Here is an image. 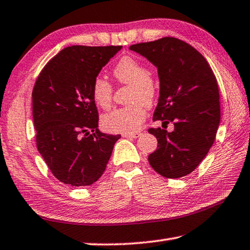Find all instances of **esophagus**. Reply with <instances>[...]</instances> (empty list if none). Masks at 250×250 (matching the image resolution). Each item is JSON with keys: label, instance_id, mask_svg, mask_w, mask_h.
I'll list each match as a JSON object with an SVG mask.
<instances>
[{"label": "esophagus", "instance_id": "1", "mask_svg": "<svg viewBox=\"0 0 250 250\" xmlns=\"http://www.w3.org/2000/svg\"><path fill=\"white\" fill-rule=\"evenodd\" d=\"M141 135L140 132H133V133H124V137L125 138H132V139H135V138H139Z\"/></svg>", "mask_w": 250, "mask_h": 250}]
</instances>
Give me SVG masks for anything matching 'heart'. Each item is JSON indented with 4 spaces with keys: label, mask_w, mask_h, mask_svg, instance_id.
I'll return each instance as SVG.
<instances>
[{
    "label": "heart",
    "mask_w": 250,
    "mask_h": 250,
    "mask_svg": "<svg viewBox=\"0 0 250 250\" xmlns=\"http://www.w3.org/2000/svg\"><path fill=\"white\" fill-rule=\"evenodd\" d=\"M113 75L120 83L130 84L129 101L132 104L117 108L103 119L104 128L110 132L133 133L140 129L146 117V105H151L158 94L154 79L147 75L146 66L130 56L122 57L113 68ZM112 84L103 76L94 79L92 97L103 108H108L112 101Z\"/></svg>",
    "instance_id": "obj_1"
}]
</instances>
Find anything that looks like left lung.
<instances>
[{"mask_svg":"<svg viewBox=\"0 0 250 250\" xmlns=\"http://www.w3.org/2000/svg\"><path fill=\"white\" fill-rule=\"evenodd\" d=\"M158 68L159 103L153 120L174 124L172 132L149 129L158 147L149 155L155 172L179 179L198 167L216 138L221 122L217 80L206 59L185 42L163 37L130 46Z\"/></svg>","mask_w":250,"mask_h":250,"instance_id":"obj_1","label":"left lung"}]
</instances>
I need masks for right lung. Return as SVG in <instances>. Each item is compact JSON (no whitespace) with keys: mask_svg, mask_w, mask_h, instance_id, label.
<instances>
[{"mask_svg":"<svg viewBox=\"0 0 250 250\" xmlns=\"http://www.w3.org/2000/svg\"><path fill=\"white\" fill-rule=\"evenodd\" d=\"M122 46L74 45L46 64L34 86L36 145L54 176L71 186H87L103 175L120 134L98 129L91 86Z\"/></svg>","mask_w":250,"mask_h":250,"instance_id":"right-lung-1","label":"right lung"}]
</instances>
